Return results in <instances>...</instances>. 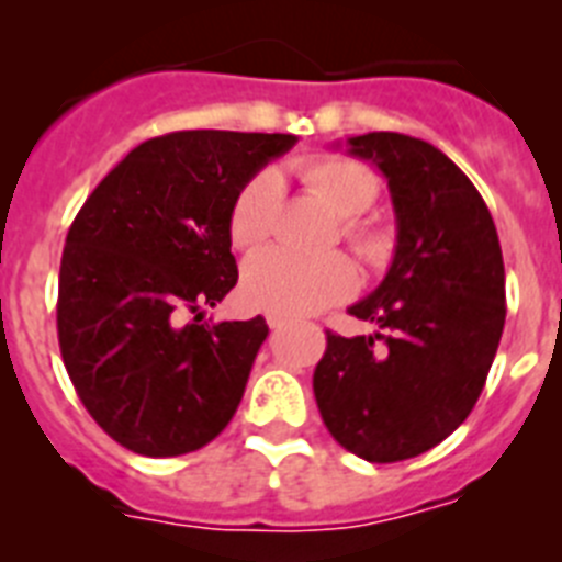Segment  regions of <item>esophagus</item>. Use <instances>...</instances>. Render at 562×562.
<instances>
[{
	"label": "esophagus",
	"instance_id": "esophagus-1",
	"mask_svg": "<svg viewBox=\"0 0 562 562\" xmlns=\"http://www.w3.org/2000/svg\"><path fill=\"white\" fill-rule=\"evenodd\" d=\"M267 324H270V329H284V326L290 324V317H284V315H267Z\"/></svg>",
	"mask_w": 562,
	"mask_h": 562
}]
</instances>
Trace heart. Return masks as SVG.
I'll return each mask as SVG.
<instances>
[{
  "instance_id": "heart-1",
  "label": "heart",
  "mask_w": 562,
  "mask_h": 562,
  "mask_svg": "<svg viewBox=\"0 0 562 562\" xmlns=\"http://www.w3.org/2000/svg\"><path fill=\"white\" fill-rule=\"evenodd\" d=\"M297 180L346 220L342 236L349 238L360 256L376 258L385 252V238L374 227L362 225L355 216L369 211L380 196V182L369 168L346 157H315L292 168ZM278 182L272 173H256L231 207V241L241 250L258 247L270 236L272 207ZM357 286V270L340 252H292L284 247H267L256 252L241 272L245 301L272 315H312L324 306L349 297Z\"/></svg>"
}]
</instances>
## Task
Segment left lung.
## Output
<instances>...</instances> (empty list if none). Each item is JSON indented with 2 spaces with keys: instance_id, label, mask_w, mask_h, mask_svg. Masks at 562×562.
I'll use <instances>...</instances> for the list:
<instances>
[{
  "instance_id": "obj_1",
  "label": "left lung",
  "mask_w": 562,
  "mask_h": 562,
  "mask_svg": "<svg viewBox=\"0 0 562 562\" xmlns=\"http://www.w3.org/2000/svg\"><path fill=\"white\" fill-rule=\"evenodd\" d=\"M346 151L389 180L396 247L380 286L349 306L382 335L326 331L312 389L337 445L391 464L436 448L479 402L504 331V258L448 154L396 132L349 137Z\"/></svg>"
}]
</instances>
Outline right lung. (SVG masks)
Listing matches in <instances>:
<instances>
[{"label":"right lung","mask_w":562,"mask_h":562,"mask_svg":"<svg viewBox=\"0 0 562 562\" xmlns=\"http://www.w3.org/2000/svg\"><path fill=\"white\" fill-rule=\"evenodd\" d=\"M295 134L173 132L128 151L67 233L58 342L92 419L151 459L205 448L236 414L270 329L186 324L236 286L231 207Z\"/></svg>","instance_id":"1"}]
</instances>
